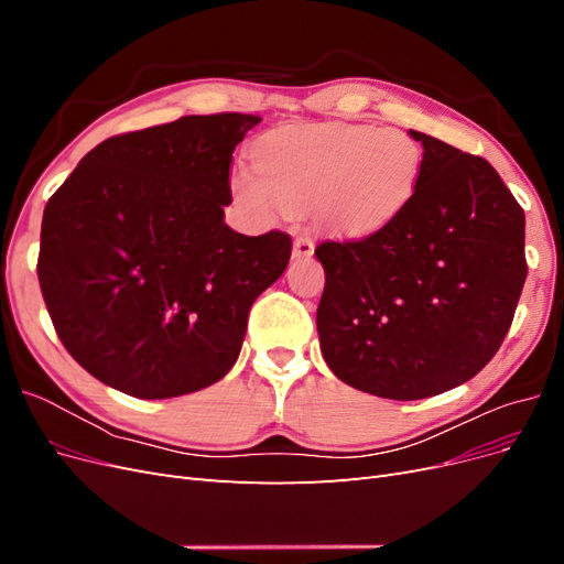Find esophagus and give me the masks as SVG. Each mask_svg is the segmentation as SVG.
Here are the masks:
<instances>
[{
	"label": "esophagus",
	"instance_id": "1",
	"mask_svg": "<svg viewBox=\"0 0 564 564\" xmlns=\"http://www.w3.org/2000/svg\"><path fill=\"white\" fill-rule=\"evenodd\" d=\"M292 253H294V259H308V256L315 253V242L311 240L308 235H299L294 240Z\"/></svg>",
	"mask_w": 564,
	"mask_h": 564
}]
</instances>
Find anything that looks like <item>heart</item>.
<instances>
[{"mask_svg": "<svg viewBox=\"0 0 564 564\" xmlns=\"http://www.w3.org/2000/svg\"><path fill=\"white\" fill-rule=\"evenodd\" d=\"M256 166L235 169L232 191L261 212H313L338 235H371L412 202L421 145L402 129L371 124L284 127L256 148Z\"/></svg>", "mask_w": 564, "mask_h": 564, "instance_id": "1", "label": "heart"}]
</instances>
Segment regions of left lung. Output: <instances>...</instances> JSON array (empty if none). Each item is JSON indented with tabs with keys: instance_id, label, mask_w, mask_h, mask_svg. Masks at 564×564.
Returning <instances> with one entry per match:
<instances>
[{
	"instance_id": "left-lung-1",
	"label": "left lung",
	"mask_w": 564,
	"mask_h": 564,
	"mask_svg": "<svg viewBox=\"0 0 564 564\" xmlns=\"http://www.w3.org/2000/svg\"><path fill=\"white\" fill-rule=\"evenodd\" d=\"M409 133L423 145L412 202L365 240L315 249L324 362L388 400L470 381L501 348L527 278L524 212L497 169Z\"/></svg>"
}]
</instances>
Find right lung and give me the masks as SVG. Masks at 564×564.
<instances>
[{"instance_id": "obj_1", "label": "right lung", "mask_w": 564, "mask_h": 564, "mask_svg": "<svg viewBox=\"0 0 564 564\" xmlns=\"http://www.w3.org/2000/svg\"><path fill=\"white\" fill-rule=\"evenodd\" d=\"M256 115H191L96 145L51 195L37 275L65 350L131 398H178L237 362L292 237L226 226L230 162Z\"/></svg>"}]
</instances>
